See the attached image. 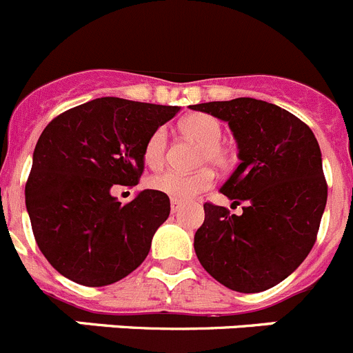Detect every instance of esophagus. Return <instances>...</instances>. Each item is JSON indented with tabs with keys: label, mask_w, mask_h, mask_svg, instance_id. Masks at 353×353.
Wrapping results in <instances>:
<instances>
[{
	"label": "esophagus",
	"mask_w": 353,
	"mask_h": 353,
	"mask_svg": "<svg viewBox=\"0 0 353 353\" xmlns=\"http://www.w3.org/2000/svg\"><path fill=\"white\" fill-rule=\"evenodd\" d=\"M182 210V203L176 199H171V213H179Z\"/></svg>",
	"instance_id": "obj_1"
}]
</instances>
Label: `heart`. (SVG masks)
Masks as SVG:
<instances>
[{
    "label": "heart",
    "mask_w": 353,
    "mask_h": 353,
    "mask_svg": "<svg viewBox=\"0 0 353 353\" xmlns=\"http://www.w3.org/2000/svg\"><path fill=\"white\" fill-rule=\"evenodd\" d=\"M180 128L185 134L192 137L203 145L201 164L212 163L215 166H225L229 163V152L221 145L224 129L215 117L208 113H190L180 122ZM168 134L164 128H157L143 148V157L147 166L159 168L166 155ZM215 182L212 170H201L196 173H180L174 170H166L154 174L148 180V185L157 192H163L176 201H190L201 192L208 190Z\"/></svg>",
    "instance_id": "heart-1"
}]
</instances>
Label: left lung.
I'll list each match as a JSON object with an SVG mask.
<instances>
[{
	"label": "left lung",
	"mask_w": 353,
	"mask_h": 353,
	"mask_svg": "<svg viewBox=\"0 0 353 353\" xmlns=\"http://www.w3.org/2000/svg\"><path fill=\"white\" fill-rule=\"evenodd\" d=\"M229 124L240 164L221 192L241 215L205 203L194 236L201 266L228 289L261 292L285 280L316 241L327 203L322 154L312 129L287 110L254 98L192 105Z\"/></svg>",
	"instance_id": "obj_1"
}]
</instances>
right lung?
<instances>
[{
  "instance_id": "1",
  "label": "right lung",
  "mask_w": 353,
  "mask_h": 353,
  "mask_svg": "<svg viewBox=\"0 0 353 353\" xmlns=\"http://www.w3.org/2000/svg\"><path fill=\"white\" fill-rule=\"evenodd\" d=\"M179 110L98 98L43 129L26 182V208L38 248L63 276L103 287L143 263L170 215V198L147 189L122 205L110 190L137 185L148 137Z\"/></svg>"
}]
</instances>
